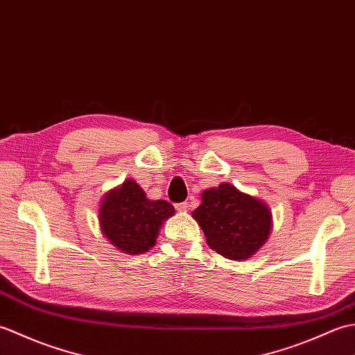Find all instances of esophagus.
Returning a JSON list of instances; mask_svg holds the SVG:
<instances>
[{"label": "esophagus", "instance_id": "esophagus-1", "mask_svg": "<svg viewBox=\"0 0 355 355\" xmlns=\"http://www.w3.org/2000/svg\"><path fill=\"white\" fill-rule=\"evenodd\" d=\"M175 207H177V210H189V207H191V202H189V201L177 202Z\"/></svg>", "mask_w": 355, "mask_h": 355}]
</instances>
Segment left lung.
<instances>
[{"label": "left lung", "instance_id": "8db88e82", "mask_svg": "<svg viewBox=\"0 0 355 355\" xmlns=\"http://www.w3.org/2000/svg\"><path fill=\"white\" fill-rule=\"evenodd\" d=\"M201 200L192 216L205 232L207 245L224 258H250L268 239L271 214L262 201L229 183L205 191Z\"/></svg>", "mask_w": 355, "mask_h": 355}]
</instances>
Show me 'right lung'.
I'll use <instances>...</instances> for the list:
<instances>
[{"label":"right lung","mask_w":355,"mask_h":355,"mask_svg":"<svg viewBox=\"0 0 355 355\" xmlns=\"http://www.w3.org/2000/svg\"><path fill=\"white\" fill-rule=\"evenodd\" d=\"M173 212L171 202L148 200L137 183L126 180L103 198L99 221L112 245L125 253L140 254L154 247L160 225Z\"/></svg>","instance_id":"right-lung-1"}]
</instances>
